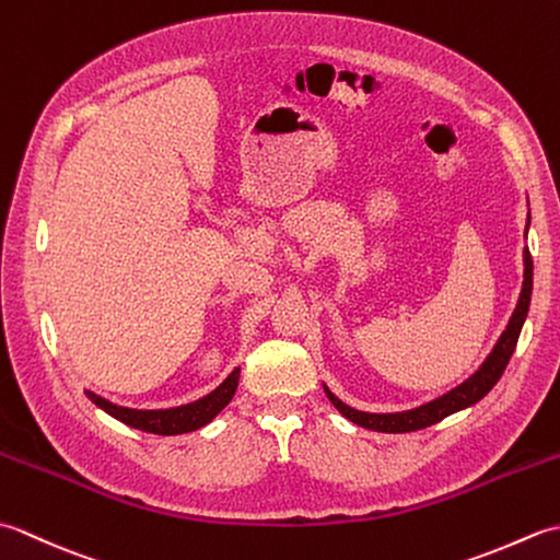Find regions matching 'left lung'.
Listing matches in <instances>:
<instances>
[{"label":"left lung","instance_id":"8db88e82","mask_svg":"<svg viewBox=\"0 0 560 560\" xmlns=\"http://www.w3.org/2000/svg\"><path fill=\"white\" fill-rule=\"evenodd\" d=\"M529 223V221H527ZM529 301H532V255L529 249L525 247V281H522V293L513 317L505 327V331L501 335V339L495 341L493 351L489 353V359L481 363V368L474 373L469 380H464L459 387H455L447 395L438 397L433 401L423 404V407H416L409 411H397V413H368V411H359L343 404L339 397H335L329 392V387H325V395L329 397V401L335 404L341 416H347L349 421H353L355 425H363L368 431H377V433H411V431H421V428L433 425L438 421H443L445 416L462 411L477 404L479 399H483L489 392L493 389V385L501 380L505 365L513 355L522 325H525V317L529 311Z\"/></svg>","mask_w":560,"mask_h":560}]
</instances>
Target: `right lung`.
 <instances>
[{
	"label": "right lung",
	"instance_id": "right-lung-1",
	"mask_svg": "<svg viewBox=\"0 0 560 560\" xmlns=\"http://www.w3.org/2000/svg\"><path fill=\"white\" fill-rule=\"evenodd\" d=\"M237 377H241V368L223 380V383L209 392L207 397H201L197 401L183 404V407H173V409H129V407H117V404L103 399L96 392H89V399L101 407L105 413H110L113 419L122 421L132 428H139V431L147 433H156V435H180L197 431V428L207 425L213 416H217L225 404H229L237 389Z\"/></svg>",
	"mask_w": 560,
	"mask_h": 560
}]
</instances>
